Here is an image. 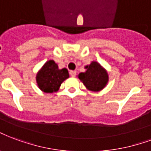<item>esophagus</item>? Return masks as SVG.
<instances>
[{"label": "esophagus", "mask_w": 151, "mask_h": 151, "mask_svg": "<svg viewBox=\"0 0 151 151\" xmlns=\"http://www.w3.org/2000/svg\"><path fill=\"white\" fill-rule=\"evenodd\" d=\"M70 74L71 77H75L76 74H77V72H76L75 70H71L70 72Z\"/></svg>", "instance_id": "34e87169"}]
</instances>
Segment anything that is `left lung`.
<instances>
[{"label":"left lung","instance_id":"1","mask_svg":"<svg viewBox=\"0 0 151 151\" xmlns=\"http://www.w3.org/2000/svg\"><path fill=\"white\" fill-rule=\"evenodd\" d=\"M86 71L80 73L78 78L87 89L98 92L106 86L109 80L108 73L105 69L96 61H92L90 65L86 66Z\"/></svg>","mask_w":151,"mask_h":151}]
</instances>
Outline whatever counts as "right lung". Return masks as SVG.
Returning a JSON list of instances; mask_svg holds the SVG:
<instances>
[{
	"label": "right lung",
	"instance_id": "obj_1",
	"mask_svg": "<svg viewBox=\"0 0 151 151\" xmlns=\"http://www.w3.org/2000/svg\"><path fill=\"white\" fill-rule=\"evenodd\" d=\"M69 77L67 69L59 70L54 61L50 60L37 73L36 79L40 90L45 93H53L59 90L61 83Z\"/></svg>",
	"mask_w": 151,
	"mask_h": 151
}]
</instances>
